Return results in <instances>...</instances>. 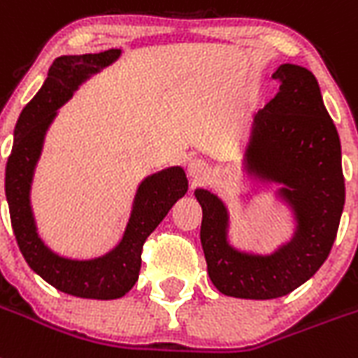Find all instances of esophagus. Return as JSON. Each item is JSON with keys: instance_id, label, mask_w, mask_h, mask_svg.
<instances>
[{"instance_id": "obj_1", "label": "esophagus", "mask_w": 358, "mask_h": 358, "mask_svg": "<svg viewBox=\"0 0 358 358\" xmlns=\"http://www.w3.org/2000/svg\"><path fill=\"white\" fill-rule=\"evenodd\" d=\"M187 171L192 178L196 180V182H200V180H205L210 175V166L209 162L203 160V158H194V160L189 162Z\"/></svg>"}]
</instances>
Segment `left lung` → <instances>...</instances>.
<instances>
[{
  "label": "left lung",
  "mask_w": 358,
  "mask_h": 358,
  "mask_svg": "<svg viewBox=\"0 0 358 358\" xmlns=\"http://www.w3.org/2000/svg\"><path fill=\"white\" fill-rule=\"evenodd\" d=\"M272 77L279 92L254 117L243 164L248 175L282 185L278 194L295 217L290 241L270 256L241 252L229 243L225 203L194 191L210 281L239 299H275L308 281L331 250L344 209L341 141L317 79L297 64H281Z\"/></svg>",
  "instance_id": "1"
}]
</instances>
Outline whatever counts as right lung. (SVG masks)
<instances>
[{"instance_id": "add662e5", "label": "right lung", "mask_w": 358, "mask_h": 358, "mask_svg": "<svg viewBox=\"0 0 358 358\" xmlns=\"http://www.w3.org/2000/svg\"><path fill=\"white\" fill-rule=\"evenodd\" d=\"M119 57L120 50L111 48L101 54L61 55L55 59L45 85L24 106L17 119L14 145L5 171V194L12 229L24 261L54 288L85 299H119L131 290L141 272L145 239L189 187L185 171L180 166L167 167L142 180L120 243L101 257L70 259L59 256L37 234L30 189L50 124L54 122L59 108L70 101L86 79Z\"/></svg>"}]
</instances>
